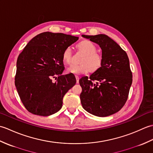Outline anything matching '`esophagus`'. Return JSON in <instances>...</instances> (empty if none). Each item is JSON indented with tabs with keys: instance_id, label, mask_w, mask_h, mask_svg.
<instances>
[{
	"instance_id": "1",
	"label": "esophagus",
	"mask_w": 153,
	"mask_h": 153,
	"mask_svg": "<svg viewBox=\"0 0 153 153\" xmlns=\"http://www.w3.org/2000/svg\"><path fill=\"white\" fill-rule=\"evenodd\" d=\"M76 82H77V83H79V76H76Z\"/></svg>"
}]
</instances>
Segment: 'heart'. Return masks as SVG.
<instances>
[{
  "label": "heart",
  "instance_id": "obj_1",
  "mask_svg": "<svg viewBox=\"0 0 153 153\" xmlns=\"http://www.w3.org/2000/svg\"><path fill=\"white\" fill-rule=\"evenodd\" d=\"M79 52L84 54L79 65H71L66 70L67 73L74 74H83L89 72H95L100 69L102 64V57L96 53L95 45L89 40L80 41L76 45ZM72 59V53L70 47H67L62 53V60L66 64H70Z\"/></svg>",
  "mask_w": 153,
  "mask_h": 153
}]
</instances>
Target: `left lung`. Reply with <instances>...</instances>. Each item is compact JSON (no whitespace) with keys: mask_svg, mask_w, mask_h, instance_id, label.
<instances>
[{"mask_svg":"<svg viewBox=\"0 0 153 153\" xmlns=\"http://www.w3.org/2000/svg\"><path fill=\"white\" fill-rule=\"evenodd\" d=\"M82 36L99 45L102 50V64L89 78L85 76L79 79L82 88L81 102L83 108L93 115L110 116L118 112L128 99L132 83L128 56L108 35Z\"/></svg>","mask_w":153,"mask_h":153,"instance_id":"left-lung-1","label":"left lung"}]
</instances>
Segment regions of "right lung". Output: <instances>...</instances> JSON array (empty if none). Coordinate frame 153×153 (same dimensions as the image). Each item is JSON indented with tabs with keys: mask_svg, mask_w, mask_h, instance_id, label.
I'll return each mask as SVG.
<instances>
[{
	"mask_svg": "<svg viewBox=\"0 0 153 153\" xmlns=\"http://www.w3.org/2000/svg\"><path fill=\"white\" fill-rule=\"evenodd\" d=\"M78 39L61 33L43 32L32 39L19 54L15 85L29 112L47 116L61 109L65 94L76 83L73 74L62 75V53ZM53 78L57 79V82H53Z\"/></svg>",
	"mask_w": 153,
	"mask_h": 153,
	"instance_id": "obj_1",
	"label": "right lung"
}]
</instances>
